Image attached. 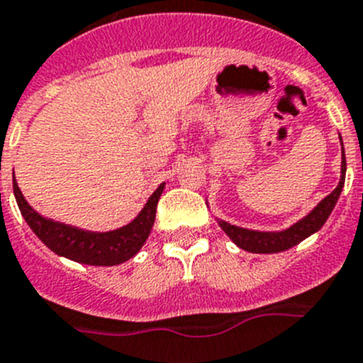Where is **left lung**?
Wrapping results in <instances>:
<instances>
[{"instance_id":"left-lung-1","label":"left lung","mask_w":363,"mask_h":363,"mask_svg":"<svg viewBox=\"0 0 363 363\" xmlns=\"http://www.w3.org/2000/svg\"><path fill=\"white\" fill-rule=\"evenodd\" d=\"M340 138L342 145V162H340V182L335 187V191L329 196H325L320 203L315 205L304 218H301L298 221H295L294 225H290L284 230H274V232H264V230H250V228H242L230 225V223L223 221V219L216 218L218 225L221 227V230L232 239V241L238 245L242 250L252 252V254H277V252H284L288 248L295 247L301 241H304L306 238L313 235L315 232L320 230L324 227V223L328 221L329 214L333 212L335 205H337L338 198H340V192L344 189L345 182V152H344V142Z\"/></svg>"}]
</instances>
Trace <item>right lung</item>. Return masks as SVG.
Listing matches in <instances>:
<instances>
[{
  "label": "right lung",
  "instance_id": "add662e5",
  "mask_svg": "<svg viewBox=\"0 0 363 363\" xmlns=\"http://www.w3.org/2000/svg\"><path fill=\"white\" fill-rule=\"evenodd\" d=\"M164 189L165 184H160V187L149 196L147 203L138 212V216L124 227L109 232H91L53 221V219L35 212L19 191L14 176L16 201H18L21 216L28 223L32 232L50 250L61 257L91 266L122 264L140 252L151 234L152 225H155L156 205H158V199Z\"/></svg>",
  "mask_w": 363,
  "mask_h": 363
}]
</instances>
